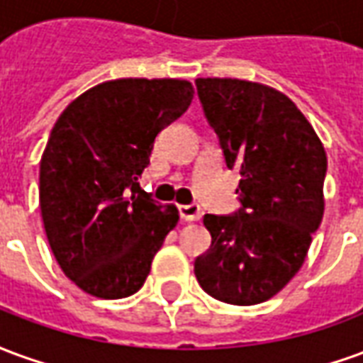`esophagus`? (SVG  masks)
Segmentation results:
<instances>
[{"label":"esophagus","mask_w":363,"mask_h":363,"mask_svg":"<svg viewBox=\"0 0 363 363\" xmlns=\"http://www.w3.org/2000/svg\"><path fill=\"white\" fill-rule=\"evenodd\" d=\"M179 213H181V220L184 221H198L200 220V206L189 204V206H179Z\"/></svg>","instance_id":"obj_1"}]
</instances>
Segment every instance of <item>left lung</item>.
<instances>
[{"label":"left lung","instance_id":"left-lung-1","mask_svg":"<svg viewBox=\"0 0 363 363\" xmlns=\"http://www.w3.org/2000/svg\"><path fill=\"white\" fill-rule=\"evenodd\" d=\"M196 89L225 163L241 173V208L206 213L212 245L194 260V274L220 301L262 303L296 276L319 229L327 151L280 91L231 77H200Z\"/></svg>","mask_w":363,"mask_h":363}]
</instances>
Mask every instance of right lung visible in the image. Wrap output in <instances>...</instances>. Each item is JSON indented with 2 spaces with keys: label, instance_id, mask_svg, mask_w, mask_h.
Listing matches in <instances>:
<instances>
[{
  "label": "right lung",
  "instance_id": "right-lung-1",
  "mask_svg": "<svg viewBox=\"0 0 363 363\" xmlns=\"http://www.w3.org/2000/svg\"><path fill=\"white\" fill-rule=\"evenodd\" d=\"M184 79L99 83L67 104L40 159L48 243L75 286L101 299L135 294L179 210L140 189L155 135L192 103Z\"/></svg>",
  "mask_w": 363,
  "mask_h": 363
}]
</instances>
